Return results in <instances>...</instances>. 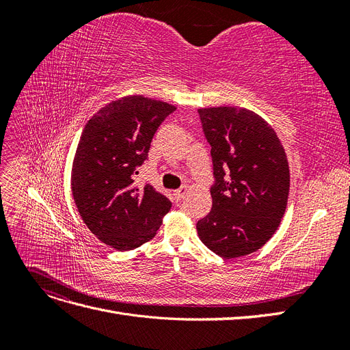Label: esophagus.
I'll use <instances>...</instances> for the list:
<instances>
[{
  "mask_svg": "<svg viewBox=\"0 0 350 350\" xmlns=\"http://www.w3.org/2000/svg\"><path fill=\"white\" fill-rule=\"evenodd\" d=\"M185 194H187V187H181V188H178L174 191V196H175L176 200H183Z\"/></svg>",
  "mask_w": 350,
  "mask_h": 350,
  "instance_id": "1",
  "label": "esophagus"
}]
</instances>
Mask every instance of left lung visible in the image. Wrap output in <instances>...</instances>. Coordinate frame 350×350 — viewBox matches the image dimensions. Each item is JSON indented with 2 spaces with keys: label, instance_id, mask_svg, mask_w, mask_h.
<instances>
[{
  "label": "left lung",
  "instance_id": "obj_1",
  "mask_svg": "<svg viewBox=\"0 0 350 350\" xmlns=\"http://www.w3.org/2000/svg\"><path fill=\"white\" fill-rule=\"evenodd\" d=\"M198 113L216 178L213 206L197 221L198 238L225 260L248 256L280 225L291 187L288 157L273 126L254 111L211 107Z\"/></svg>",
  "mask_w": 350,
  "mask_h": 350
}]
</instances>
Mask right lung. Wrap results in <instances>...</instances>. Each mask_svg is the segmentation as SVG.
<instances>
[{
  "mask_svg": "<svg viewBox=\"0 0 350 350\" xmlns=\"http://www.w3.org/2000/svg\"><path fill=\"white\" fill-rule=\"evenodd\" d=\"M174 105L131 94L102 107L84 125L71 191L84 224L107 245L129 251L150 241L172 203L152 185L134 187L157 126Z\"/></svg>",
  "mask_w": 350,
  "mask_h": 350,
  "instance_id": "obj_1",
  "label": "right lung"
}]
</instances>
